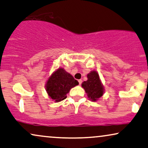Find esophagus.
<instances>
[{
    "label": "esophagus",
    "instance_id": "1",
    "mask_svg": "<svg viewBox=\"0 0 148 148\" xmlns=\"http://www.w3.org/2000/svg\"><path fill=\"white\" fill-rule=\"evenodd\" d=\"M82 80H80V79L78 80V82H79V84H82Z\"/></svg>",
    "mask_w": 148,
    "mask_h": 148
}]
</instances>
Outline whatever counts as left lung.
Instances as JSON below:
<instances>
[{
	"mask_svg": "<svg viewBox=\"0 0 148 148\" xmlns=\"http://www.w3.org/2000/svg\"><path fill=\"white\" fill-rule=\"evenodd\" d=\"M87 80L82 83L87 97L91 101H97L104 93V87L100 80L99 74L92 70L87 74Z\"/></svg>",
	"mask_w": 148,
	"mask_h": 148,
	"instance_id": "8db88e82",
	"label": "left lung"
}]
</instances>
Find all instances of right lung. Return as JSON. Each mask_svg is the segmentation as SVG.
<instances>
[{
  "instance_id": "right-lung-1",
  "label": "right lung",
  "mask_w": 148,
  "mask_h": 148,
  "mask_svg": "<svg viewBox=\"0 0 148 148\" xmlns=\"http://www.w3.org/2000/svg\"><path fill=\"white\" fill-rule=\"evenodd\" d=\"M78 84L70 73L60 68L48 78L45 89L49 97L57 103L66 99L71 88Z\"/></svg>"
}]
</instances>
